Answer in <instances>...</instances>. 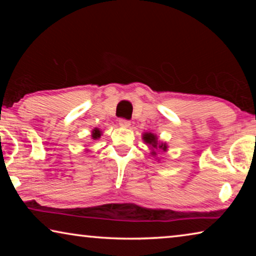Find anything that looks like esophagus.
Returning a JSON list of instances; mask_svg holds the SVG:
<instances>
[{
  "instance_id": "obj_1",
  "label": "esophagus",
  "mask_w": 256,
  "mask_h": 256,
  "mask_svg": "<svg viewBox=\"0 0 256 256\" xmlns=\"http://www.w3.org/2000/svg\"><path fill=\"white\" fill-rule=\"evenodd\" d=\"M120 128H130L131 126V122L130 120H120Z\"/></svg>"
}]
</instances>
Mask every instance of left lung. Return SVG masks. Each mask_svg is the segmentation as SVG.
<instances>
[{
	"instance_id": "obj_1",
	"label": "left lung",
	"mask_w": 256,
	"mask_h": 256,
	"mask_svg": "<svg viewBox=\"0 0 256 256\" xmlns=\"http://www.w3.org/2000/svg\"><path fill=\"white\" fill-rule=\"evenodd\" d=\"M142 140L144 141L146 144H148L150 146V149H151L150 154H151V156H154V157L157 156L159 151L160 152H166V151L168 150V144H166V142L159 141L158 136L151 132H144V134H142ZM156 159H158V158H156ZM158 162H159V159H158Z\"/></svg>"
}]
</instances>
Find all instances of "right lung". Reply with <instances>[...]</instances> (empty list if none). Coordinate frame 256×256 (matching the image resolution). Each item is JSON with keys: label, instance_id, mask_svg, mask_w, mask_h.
<instances>
[{"label": "right lung", "instance_id": "add662e5", "mask_svg": "<svg viewBox=\"0 0 256 256\" xmlns=\"http://www.w3.org/2000/svg\"><path fill=\"white\" fill-rule=\"evenodd\" d=\"M102 131H100V130H99V128H94L92 130V138H94V140H97V138H100L102 136ZM86 151H88V149H86Z\"/></svg>", "mask_w": 256, "mask_h": 256}]
</instances>
